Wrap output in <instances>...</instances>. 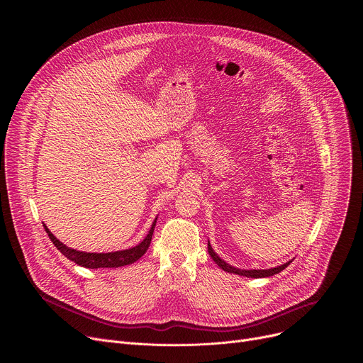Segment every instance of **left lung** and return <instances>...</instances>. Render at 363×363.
Masks as SVG:
<instances>
[{"instance_id": "1", "label": "left lung", "mask_w": 363, "mask_h": 363, "mask_svg": "<svg viewBox=\"0 0 363 363\" xmlns=\"http://www.w3.org/2000/svg\"><path fill=\"white\" fill-rule=\"evenodd\" d=\"M208 252H210L213 260H214L224 272H227V273H234V274L244 276V277H251V279H262V277L274 276V274L280 273L281 270H284V269L291 263V260H290V262H287V263H284V264H281V266H277V267H273V269H267V270H255V269H254V270H242V269H237V267L228 264L227 262H224L223 258L213 250L210 241H208Z\"/></svg>"}]
</instances>
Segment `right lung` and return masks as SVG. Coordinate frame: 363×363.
Segmentation results:
<instances>
[{"mask_svg": "<svg viewBox=\"0 0 363 363\" xmlns=\"http://www.w3.org/2000/svg\"><path fill=\"white\" fill-rule=\"evenodd\" d=\"M157 220L152 223V227L147 233V235L135 247L128 248V250H121V251H112V252H84V251H77L74 248L67 247L66 244H63L62 241H59L51 231L44 225L45 233L48 234L50 240L53 241V244L57 247V250L66 255L69 260L74 262L76 264L86 267V269H116V267H123L128 264H132L135 262H138L139 258L146 252V250L149 248V244L152 241V235H153V230L155 225H157Z\"/></svg>", "mask_w": 363, "mask_h": 363, "instance_id": "obj_1", "label": "right lung"}]
</instances>
